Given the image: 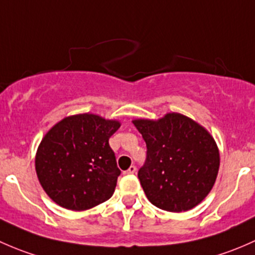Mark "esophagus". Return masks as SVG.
<instances>
[{
    "mask_svg": "<svg viewBox=\"0 0 255 255\" xmlns=\"http://www.w3.org/2000/svg\"><path fill=\"white\" fill-rule=\"evenodd\" d=\"M136 172V167L135 166H130L128 170H125L124 174H133Z\"/></svg>",
    "mask_w": 255,
    "mask_h": 255,
    "instance_id": "obj_1",
    "label": "esophagus"
}]
</instances>
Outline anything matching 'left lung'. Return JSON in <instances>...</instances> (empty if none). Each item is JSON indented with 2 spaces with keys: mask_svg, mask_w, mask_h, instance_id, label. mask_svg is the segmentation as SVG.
I'll use <instances>...</instances> for the list:
<instances>
[{
  "mask_svg": "<svg viewBox=\"0 0 255 255\" xmlns=\"http://www.w3.org/2000/svg\"><path fill=\"white\" fill-rule=\"evenodd\" d=\"M132 123L147 146L146 163L138 170L147 199L169 212L199 205L211 191L220 168V151L211 133L179 113Z\"/></svg>",
  "mask_w": 255,
  "mask_h": 255,
  "instance_id": "1",
  "label": "left lung"
}]
</instances>
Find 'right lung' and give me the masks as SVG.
Returning a JSON list of instances; mask_svg holds the SVG:
<instances>
[{
    "label": "right lung",
    "mask_w": 255,
    "mask_h": 255,
    "mask_svg": "<svg viewBox=\"0 0 255 255\" xmlns=\"http://www.w3.org/2000/svg\"><path fill=\"white\" fill-rule=\"evenodd\" d=\"M120 125L83 113L64 118L45 133L36 149L35 170L54 203L83 211L110 199L120 169L109 138Z\"/></svg>",
    "instance_id": "right-lung-1"
}]
</instances>
